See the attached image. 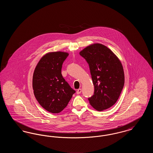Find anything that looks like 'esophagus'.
Segmentation results:
<instances>
[{"instance_id":"34e87169","label":"esophagus","mask_w":153,"mask_h":153,"mask_svg":"<svg viewBox=\"0 0 153 153\" xmlns=\"http://www.w3.org/2000/svg\"><path fill=\"white\" fill-rule=\"evenodd\" d=\"M81 89L79 88V89H77V92H76V94L79 95V94H81Z\"/></svg>"}]
</instances>
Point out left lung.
Wrapping results in <instances>:
<instances>
[{
    "label": "left lung",
    "mask_w": 153,
    "mask_h": 153,
    "mask_svg": "<svg viewBox=\"0 0 153 153\" xmlns=\"http://www.w3.org/2000/svg\"><path fill=\"white\" fill-rule=\"evenodd\" d=\"M88 64L95 91L88 98L97 111L108 109L115 104L124 84L122 65L117 56L105 46L90 45L80 51Z\"/></svg>",
    "instance_id": "obj_1"
}]
</instances>
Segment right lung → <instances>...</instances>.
Returning <instances> with one entry per match:
<instances>
[{
	"label": "right lung",
	"instance_id": "right-lung-1",
	"mask_svg": "<svg viewBox=\"0 0 153 153\" xmlns=\"http://www.w3.org/2000/svg\"><path fill=\"white\" fill-rule=\"evenodd\" d=\"M68 56L61 51L48 53L39 60L34 72V94L39 104L51 113L61 112L76 92L61 74L62 64Z\"/></svg>",
	"mask_w": 153,
	"mask_h": 153
}]
</instances>
